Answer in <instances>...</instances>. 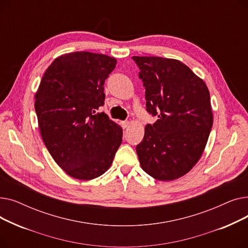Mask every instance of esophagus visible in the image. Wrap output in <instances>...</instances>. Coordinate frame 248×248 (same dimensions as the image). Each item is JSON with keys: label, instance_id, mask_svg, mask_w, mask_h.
Wrapping results in <instances>:
<instances>
[{"label": "esophagus", "instance_id": "1", "mask_svg": "<svg viewBox=\"0 0 248 248\" xmlns=\"http://www.w3.org/2000/svg\"><path fill=\"white\" fill-rule=\"evenodd\" d=\"M128 125H129V122H128V121H124V122H122V126H123L124 128H126Z\"/></svg>", "mask_w": 248, "mask_h": 248}]
</instances>
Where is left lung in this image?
I'll return each mask as SVG.
<instances>
[{
  "mask_svg": "<svg viewBox=\"0 0 248 248\" xmlns=\"http://www.w3.org/2000/svg\"><path fill=\"white\" fill-rule=\"evenodd\" d=\"M146 89V108L157 121L147 124L137 146L147 174L172 181L187 174L205 149L213 124L205 82L175 59L133 56Z\"/></svg>",
  "mask_w": 248,
  "mask_h": 248,
  "instance_id": "left-lung-1",
  "label": "left lung"
}]
</instances>
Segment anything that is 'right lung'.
Listing matches in <instances>:
<instances>
[{
	"label": "right lung",
	"instance_id": "add662e5",
	"mask_svg": "<svg viewBox=\"0 0 248 248\" xmlns=\"http://www.w3.org/2000/svg\"><path fill=\"white\" fill-rule=\"evenodd\" d=\"M116 60L91 52L56 58L35 95V110L44 144L69 176L91 180L106 173L123 140L122 127L106 113L104 82Z\"/></svg>",
	"mask_w": 248,
	"mask_h": 248
}]
</instances>
